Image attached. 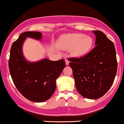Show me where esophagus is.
Returning <instances> with one entry per match:
<instances>
[{
  "label": "esophagus",
  "instance_id": "obj_1",
  "mask_svg": "<svg viewBox=\"0 0 124 124\" xmlns=\"http://www.w3.org/2000/svg\"><path fill=\"white\" fill-rule=\"evenodd\" d=\"M65 63H66V65H68L69 64V60H68L67 59H66L65 60Z\"/></svg>",
  "mask_w": 124,
  "mask_h": 124
}]
</instances>
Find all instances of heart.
Segmentation results:
<instances>
[{
  "instance_id": "1",
  "label": "heart",
  "mask_w": 124,
  "mask_h": 124,
  "mask_svg": "<svg viewBox=\"0 0 124 124\" xmlns=\"http://www.w3.org/2000/svg\"><path fill=\"white\" fill-rule=\"evenodd\" d=\"M94 40L91 36L82 33H70L62 36L59 40L60 48L70 50L72 56L78 57L86 55L92 50Z\"/></svg>"
}]
</instances>
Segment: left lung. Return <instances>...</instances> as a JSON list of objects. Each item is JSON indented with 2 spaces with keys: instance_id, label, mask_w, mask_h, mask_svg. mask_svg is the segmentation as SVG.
Returning a JSON list of instances; mask_svg holds the SVG:
<instances>
[{
  "instance_id": "left-lung-1",
  "label": "left lung",
  "mask_w": 124,
  "mask_h": 124,
  "mask_svg": "<svg viewBox=\"0 0 124 124\" xmlns=\"http://www.w3.org/2000/svg\"><path fill=\"white\" fill-rule=\"evenodd\" d=\"M96 47L80 58H69L76 88L82 96L98 99L112 86L117 70L114 44L101 31H93Z\"/></svg>"
}]
</instances>
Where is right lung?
Returning a JSON list of instances; mask_svg holds the SVG:
<instances>
[{"instance_id": "add662e5", "label": "right lung", "mask_w": 124, "mask_h": 124, "mask_svg": "<svg viewBox=\"0 0 124 124\" xmlns=\"http://www.w3.org/2000/svg\"><path fill=\"white\" fill-rule=\"evenodd\" d=\"M26 37L40 40L42 33L24 32L13 42L8 61L10 73L15 86L24 98L33 102H44L54 94L55 80L65 67V62L63 59L52 61L47 59L36 62L27 61L22 52Z\"/></svg>"}]
</instances>
